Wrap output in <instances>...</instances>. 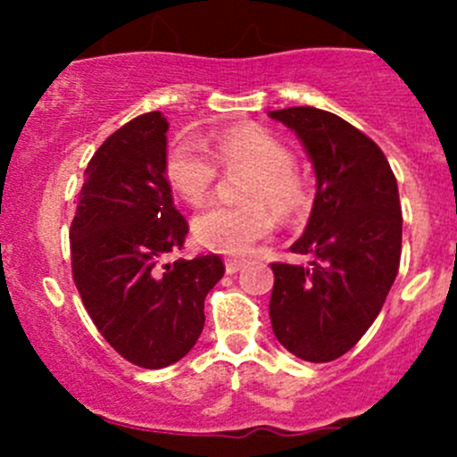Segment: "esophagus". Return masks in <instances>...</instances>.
<instances>
[{"mask_svg": "<svg viewBox=\"0 0 457 457\" xmlns=\"http://www.w3.org/2000/svg\"><path fill=\"white\" fill-rule=\"evenodd\" d=\"M243 265H245V261H241V258H228V261H225V271H228V274H237Z\"/></svg>", "mask_w": 457, "mask_h": 457, "instance_id": "34e87169", "label": "esophagus"}]
</instances>
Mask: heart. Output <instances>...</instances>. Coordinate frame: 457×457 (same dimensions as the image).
Listing matches in <instances>:
<instances>
[{"label":"heart","mask_w":457,"mask_h":457,"mask_svg":"<svg viewBox=\"0 0 457 457\" xmlns=\"http://www.w3.org/2000/svg\"><path fill=\"white\" fill-rule=\"evenodd\" d=\"M205 150L190 137H181L165 152V179L172 190L190 205H199L212 195L225 172L247 170L238 196L241 205L205 207L192 223L196 243L219 254L243 256L254 243L270 237L276 216L298 219L312 205L310 181L294 163L287 143L254 123L225 128L216 132ZM212 159L210 160L209 156Z\"/></svg>","instance_id":"b5f03b06"}]
</instances>
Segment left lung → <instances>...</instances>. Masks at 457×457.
Returning a JSON list of instances; mask_svg holds the SVG:
<instances>
[{
  "instance_id": "left-lung-1",
  "label": "left lung",
  "mask_w": 457,
  "mask_h": 457,
  "mask_svg": "<svg viewBox=\"0 0 457 457\" xmlns=\"http://www.w3.org/2000/svg\"><path fill=\"white\" fill-rule=\"evenodd\" d=\"M270 114L305 143L318 183L305 234L289 247L310 265L271 262V329L294 356L329 362L365 336L398 276V183L380 147L338 114L310 105Z\"/></svg>"
}]
</instances>
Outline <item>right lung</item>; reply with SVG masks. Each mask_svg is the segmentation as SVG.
<instances>
[{"instance_id": "add662e5", "label": "right lung", "mask_w": 457, "mask_h": 457, "mask_svg": "<svg viewBox=\"0 0 457 457\" xmlns=\"http://www.w3.org/2000/svg\"><path fill=\"white\" fill-rule=\"evenodd\" d=\"M161 112H145L108 137L86 168L71 225L72 280L87 316L132 365L181 361L205 325V296L225 274L220 256L177 258L187 220L165 179Z\"/></svg>"}]
</instances>
